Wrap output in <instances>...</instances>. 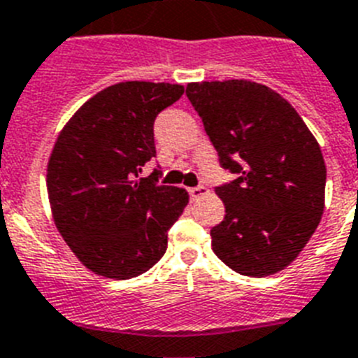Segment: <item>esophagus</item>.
I'll return each instance as SVG.
<instances>
[{"mask_svg":"<svg viewBox=\"0 0 358 358\" xmlns=\"http://www.w3.org/2000/svg\"><path fill=\"white\" fill-rule=\"evenodd\" d=\"M188 194H190L192 201H197L208 194V188H206V186H196V188H190V190H188Z\"/></svg>","mask_w":358,"mask_h":358,"instance_id":"1","label":"esophagus"}]
</instances>
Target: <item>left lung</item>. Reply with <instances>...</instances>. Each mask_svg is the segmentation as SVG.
<instances>
[{
    "label": "left lung",
    "mask_w": 358,
    "mask_h": 358,
    "mask_svg": "<svg viewBox=\"0 0 358 358\" xmlns=\"http://www.w3.org/2000/svg\"><path fill=\"white\" fill-rule=\"evenodd\" d=\"M186 96L221 166L238 173L215 188L227 214L210 230L212 250L245 276L280 273L324 214L326 162L317 138L282 94L258 82H192Z\"/></svg>",
    "instance_id": "obj_1"
}]
</instances>
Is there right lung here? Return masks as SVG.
Listing matches in <instances>:
<instances>
[{
	"label": "right lung",
	"instance_id": "1",
	"mask_svg": "<svg viewBox=\"0 0 358 358\" xmlns=\"http://www.w3.org/2000/svg\"><path fill=\"white\" fill-rule=\"evenodd\" d=\"M182 93L179 84L119 82L80 106L58 133L47 162L52 220L80 264L99 276L133 278L166 252L188 192L155 185L157 172L137 177L155 157V117Z\"/></svg>",
	"mask_w": 358,
	"mask_h": 358
}]
</instances>
